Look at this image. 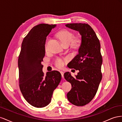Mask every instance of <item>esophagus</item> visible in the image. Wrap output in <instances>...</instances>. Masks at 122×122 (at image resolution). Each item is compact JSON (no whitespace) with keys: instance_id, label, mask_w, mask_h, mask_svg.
<instances>
[{"instance_id":"esophagus-1","label":"esophagus","mask_w":122,"mask_h":122,"mask_svg":"<svg viewBox=\"0 0 122 122\" xmlns=\"http://www.w3.org/2000/svg\"><path fill=\"white\" fill-rule=\"evenodd\" d=\"M60 73L62 75V77L63 78H64V72H63L62 71H60Z\"/></svg>"}]
</instances>
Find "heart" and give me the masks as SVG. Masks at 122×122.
<instances>
[{"mask_svg":"<svg viewBox=\"0 0 122 122\" xmlns=\"http://www.w3.org/2000/svg\"><path fill=\"white\" fill-rule=\"evenodd\" d=\"M57 36L63 46H69L71 43V46L74 47H78L81 43V41L79 39H75L74 35L72 33L68 30H61L59 32ZM55 64L58 67H62L64 65V62L60 58H58L55 61Z\"/></svg>","mask_w":122,"mask_h":122,"instance_id":"1","label":"heart"}]
</instances>
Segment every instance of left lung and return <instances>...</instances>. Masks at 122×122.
Returning a JSON list of instances; mask_svg holds the SVG:
<instances>
[{
    "label": "left lung",
    "mask_w": 122,
    "mask_h": 122,
    "mask_svg": "<svg viewBox=\"0 0 122 122\" xmlns=\"http://www.w3.org/2000/svg\"><path fill=\"white\" fill-rule=\"evenodd\" d=\"M65 26L79 32L81 36L78 54L67 65L79 72L75 77L69 72L64 73V76L72 86L67 94L68 101L76 106H82L94 98L102 80L100 43L95 31L87 24L70 23Z\"/></svg>",
    "instance_id": "obj_1"
}]
</instances>
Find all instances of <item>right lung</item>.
<instances>
[{"label": "right lung", "mask_w": 122, "mask_h": 122, "mask_svg": "<svg viewBox=\"0 0 122 122\" xmlns=\"http://www.w3.org/2000/svg\"><path fill=\"white\" fill-rule=\"evenodd\" d=\"M56 24H40L31 29L21 44L18 58L19 87L23 97L31 105L42 108L51 101L54 90L61 80L57 71L45 76L42 62L45 56L46 37Z\"/></svg>", "instance_id": "add662e5"}]
</instances>
